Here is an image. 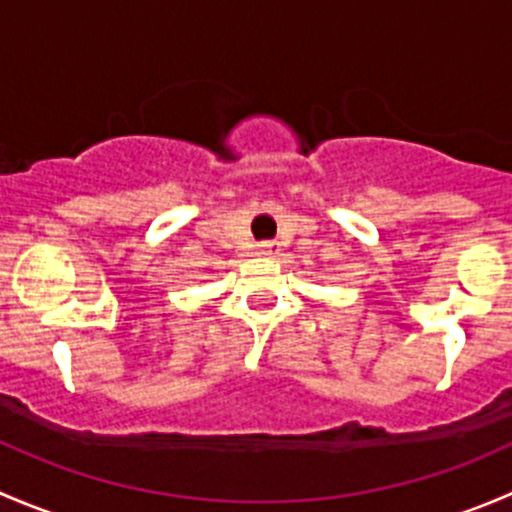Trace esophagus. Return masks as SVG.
<instances>
[{
  "instance_id": "obj_1",
  "label": "esophagus",
  "mask_w": 512,
  "mask_h": 512,
  "mask_svg": "<svg viewBox=\"0 0 512 512\" xmlns=\"http://www.w3.org/2000/svg\"><path fill=\"white\" fill-rule=\"evenodd\" d=\"M257 252H260V255H265V257H277V255H280V242H277V240L260 242V245H257Z\"/></svg>"
}]
</instances>
